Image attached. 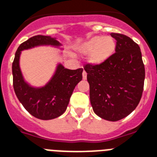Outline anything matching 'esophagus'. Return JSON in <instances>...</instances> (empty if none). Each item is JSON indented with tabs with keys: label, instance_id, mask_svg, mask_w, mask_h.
I'll list each match as a JSON object with an SVG mask.
<instances>
[{
	"label": "esophagus",
	"instance_id": "esophagus-1",
	"mask_svg": "<svg viewBox=\"0 0 157 157\" xmlns=\"http://www.w3.org/2000/svg\"><path fill=\"white\" fill-rule=\"evenodd\" d=\"M82 77L84 80H86L87 78V72L85 71H83V73H82Z\"/></svg>",
	"mask_w": 157,
	"mask_h": 157
}]
</instances>
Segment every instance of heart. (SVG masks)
<instances>
[{
	"label": "heart",
	"instance_id": "b5f03b06",
	"mask_svg": "<svg viewBox=\"0 0 157 157\" xmlns=\"http://www.w3.org/2000/svg\"><path fill=\"white\" fill-rule=\"evenodd\" d=\"M117 43L111 36H95L77 46L81 54H89L88 62L92 65H99L109 60L115 52Z\"/></svg>",
	"mask_w": 157,
	"mask_h": 157
}]
</instances>
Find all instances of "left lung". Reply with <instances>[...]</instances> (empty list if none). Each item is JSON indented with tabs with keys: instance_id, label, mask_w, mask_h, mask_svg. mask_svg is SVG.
<instances>
[{
	"instance_id": "left-lung-1",
	"label": "left lung",
	"mask_w": 157,
	"mask_h": 157,
	"mask_svg": "<svg viewBox=\"0 0 157 157\" xmlns=\"http://www.w3.org/2000/svg\"><path fill=\"white\" fill-rule=\"evenodd\" d=\"M117 40L116 52L103 64H87V81L93 111L106 121H117L129 115L141 98L145 77L140 48L128 36L111 33Z\"/></svg>"
}]
</instances>
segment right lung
Returning <instances> with one entry per match:
<instances>
[{
  "label": "right lung",
  "mask_w": 157,
  "mask_h": 157,
  "mask_svg": "<svg viewBox=\"0 0 157 157\" xmlns=\"http://www.w3.org/2000/svg\"><path fill=\"white\" fill-rule=\"evenodd\" d=\"M39 46H51L63 49L56 38L37 35L23 42L15 54L12 70L13 89L18 100L32 116L44 121L60 117L65 112L75 87L82 80V68L71 70L60 63L49 81L40 87L31 85L25 81L20 67L21 52Z\"/></svg>",
  "instance_id": "1"
}]
</instances>
